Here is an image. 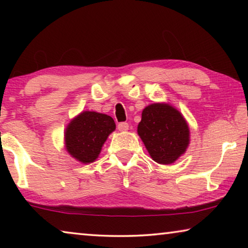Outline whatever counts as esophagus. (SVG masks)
<instances>
[{"label":"esophagus","instance_id":"34e87169","mask_svg":"<svg viewBox=\"0 0 248 248\" xmlns=\"http://www.w3.org/2000/svg\"><path fill=\"white\" fill-rule=\"evenodd\" d=\"M128 129H129V124L127 123H119L118 124L119 131H127Z\"/></svg>","mask_w":248,"mask_h":248}]
</instances>
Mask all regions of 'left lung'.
<instances>
[{"label": "left lung", "mask_w": 248, "mask_h": 248, "mask_svg": "<svg viewBox=\"0 0 248 248\" xmlns=\"http://www.w3.org/2000/svg\"><path fill=\"white\" fill-rule=\"evenodd\" d=\"M138 133L155 162L171 164L189 144L186 120L170 105L153 104L142 111Z\"/></svg>", "instance_id": "left-lung-1"}]
</instances>
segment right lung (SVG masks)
<instances>
[{
	"label": "right lung",
	"instance_id": "1",
	"mask_svg": "<svg viewBox=\"0 0 248 248\" xmlns=\"http://www.w3.org/2000/svg\"><path fill=\"white\" fill-rule=\"evenodd\" d=\"M115 129V121L110 116L84 111L66 128L65 148L78 161L92 163L97 158L105 141Z\"/></svg>",
	"mask_w": 248,
	"mask_h": 248
}]
</instances>
